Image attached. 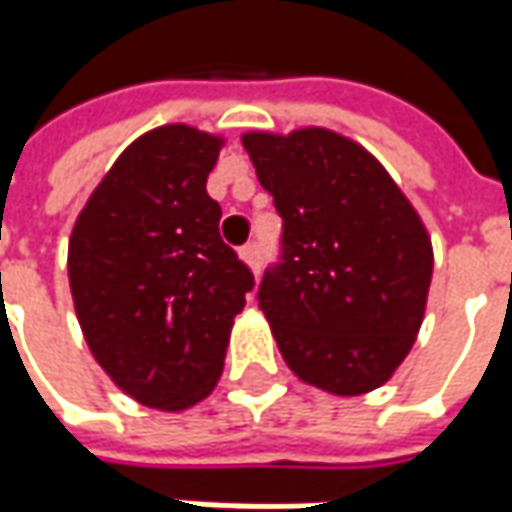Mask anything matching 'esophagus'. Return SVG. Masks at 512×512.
<instances>
[{
  "label": "esophagus",
  "instance_id": "esophagus-1",
  "mask_svg": "<svg viewBox=\"0 0 512 512\" xmlns=\"http://www.w3.org/2000/svg\"><path fill=\"white\" fill-rule=\"evenodd\" d=\"M242 259L250 265L253 273H259V267H262V245H259V242H247V245L242 247Z\"/></svg>",
  "mask_w": 512,
  "mask_h": 512
}]
</instances>
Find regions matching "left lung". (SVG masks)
<instances>
[{
    "mask_svg": "<svg viewBox=\"0 0 512 512\" xmlns=\"http://www.w3.org/2000/svg\"><path fill=\"white\" fill-rule=\"evenodd\" d=\"M242 145L282 216L256 299L287 367L336 396L376 390L422 327L433 247L419 213L333 130L247 133Z\"/></svg>",
    "mask_w": 512,
    "mask_h": 512,
    "instance_id": "left-lung-1",
    "label": "left lung"
}]
</instances>
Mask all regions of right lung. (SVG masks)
<instances>
[{
    "mask_svg": "<svg viewBox=\"0 0 512 512\" xmlns=\"http://www.w3.org/2000/svg\"><path fill=\"white\" fill-rule=\"evenodd\" d=\"M222 139L187 125L139 136L79 213L70 293L93 359L136 402H202L225 364L250 267L222 242L207 176Z\"/></svg>",
    "mask_w": 512,
    "mask_h": 512,
    "instance_id": "add662e5",
    "label": "right lung"
}]
</instances>
